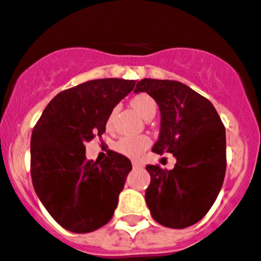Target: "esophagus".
Here are the masks:
<instances>
[{
    "label": "esophagus",
    "instance_id": "1",
    "mask_svg": "<svg viewBox=\"0 0 261 261\" xmlns=\"http://www.w3.org/2000/svg\"><path fill=\"white\" fill-rule=\"evenodd\" d=\"M133 167H134V168H143L144 163H143V162L134 161V162H133Z\"/></svg>",
    "mask_w": 261,
    "mask_h": 261
}]
</instances>
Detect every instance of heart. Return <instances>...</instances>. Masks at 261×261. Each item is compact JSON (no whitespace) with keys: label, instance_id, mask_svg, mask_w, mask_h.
<instances>
[{"label":"heart","instance_id":"1","mask_svg":"<svg viewBox=\"0 0 261 261\" xmlns=\"http://www.w3.org/2000/svg\"><path fill=\"white\" fill-rule=\"evenodd\" d=\"M131 106L143 118L151 113H155L156 105L153 98L148 94H138L131 99ZM150 145V140L146 136H125L116 144V150L130 158H138Z\"/></svg>","mask_w":261,"mask_h":261}]
</instances>
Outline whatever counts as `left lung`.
I'll return each mask as SVG.
<instances>
[{"instance_id": "left-lung-1", "label": "left lung", "mask_w": 261, "mask_h": 261, "mask_svg": "<svg viewBox=\"0 0 261 261\" xmlns=\"http://www.w3.org/2000/svg\"><path fill=\"white\" fill-rule=\"evenodd\" d=\"M145 92L161 111V130L151 150L172 153L174 168L146 166L150 185L145 201L162 226L186 228L200 221L216 201L226 174V128L214 106L174 80L143 79Z\"/></svg>"}]
</instances>
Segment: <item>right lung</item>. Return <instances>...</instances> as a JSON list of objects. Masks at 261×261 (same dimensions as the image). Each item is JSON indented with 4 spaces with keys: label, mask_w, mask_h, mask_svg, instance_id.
<instances>
[{
    "label": "right lung",
    "mask_w": 261,
    "mask_h": 261,
    "mask_svg": "<svg viewBox=\"0 0 261 261\" xmlns=\"http://www.w3.org/2000/svg\"><path fill=\"white\" fill-rule=\"evenodd\" d=\"M135 80L97 79L58 93L45 107L30 140V173L38 198L60 226L74 233L100 228L112 218L130 159L110 150L88 161L85 143L102 136L113 108Z\"/></svg>",
    "instance_id": "add662e5"
}]
</instances>
